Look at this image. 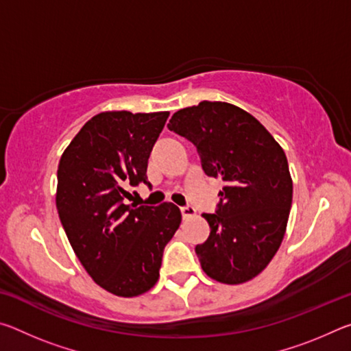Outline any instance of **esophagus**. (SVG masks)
<instances>
[{
  "mask_svg": "<svg viewBox=\"0 0 351 351\" xmlns=\"http://www.w3.org/2000/svg\"><path fill=\"white\" fill-rule=\"evenodd\" d=\"M181 213H182V218L187 219V218H192L197 215V209H195L193 206H184V207H181Z\"/></svg>",
  "mask_w": 351,
  "mask_h": 351,
  "instance_id": "1",
  "label": "esophagus"
}]
</instances>
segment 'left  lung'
<instances>
[{
  "label": "left lung",
  "instance_id": "obj_1",
  "mask_svg": "<svg viewBox=\"0 0 351 351\" xmlns=\"http://www.w3.org/2000/svg\"><path fill=\"white\" fill-rule=\"evenodd\" d=\"M167 127L197 147L207 176L224 181L215 213H203L210 235L195 247L201 268L221 283L251 280L287 230L293 180L285 152L257 119L226 102L182 108Z\"/></svg>",
  "mask_w": 351,
  "mask_h": 351
}]
</instances>
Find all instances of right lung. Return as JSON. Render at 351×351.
<instances>
[{
  "mask_svg": "<svg viewBox=\"0 0 351 351\" xmlns=\"http://www.w3.org/2000/svg\"><path fill=\"white\" fill-rule=\"evenodd\" d=\"M169 111H108L90 119L62 154L56 204L83 268L111 294L154 287L164 247L181 223L175 204L132 207L128 187L152 186L147 164Z\"/></svg>",
  "mask_w": 351,
  "mask_h": 351,
  "instance_id": "right-lung-1",
  "label": "right lung"
}]
</instances>
